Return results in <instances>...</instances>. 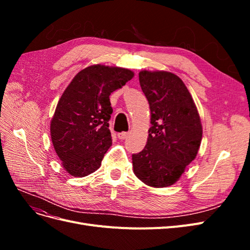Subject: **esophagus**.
Segmentation results:
<instances>
[{"label":"esophagus","mask_w":250,"mask_h":250,"mask_svg":"<svg viewBox=\"0 0 250 250\" xmlns=\"http://www.w3.org/2000/svg\"><path fill=\"white\" fill-rule=\"evenodd\" d=\"M128 135H129V132H120V133H118V138L120 140H125V139H127Z\"/></svg>","instance_id":"34e87169"}]
</instances>
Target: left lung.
Listing matches in <instances>:
<instances>
[{
  "instance_id": "8db88e82",
  "label": "left lung",
  "mask_w": 250,
  "mask_h": 250,
  "mask_svg": "<svg viewBox=\"0 0 250 250\" xmlns=\"http://www.w3.org/2000/svg\"><path fill=\"white\" fill-rule=\"evenodd\" d=\"M139 79L149 102L151 127L145 148L132 154L133 172L150 187H168L176 183L198 153L200 117L191 94L176 75L142 71Z\"/></svg>"
}]
</instances>
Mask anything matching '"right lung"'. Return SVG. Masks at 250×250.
Wrapping results in <instances>:
<instances>
[{
	"mask_svg": "<svg viewBox=\"0 0 250 250\" xmlns=\"http://www.w3.org/2000/svg\"><path fill=\"white\" fill-rule=\"evenodd\" d=\"M123 67L90 65L65 88L51 121L53 146L63 168L75 177L95 172L111 146L109 96L133 77Z\"/></svg>",
	"mask_w": 250,
	"mask_h": 250,
	"instance_id": "1",
	"label": "right lung"
}]
</instances>
